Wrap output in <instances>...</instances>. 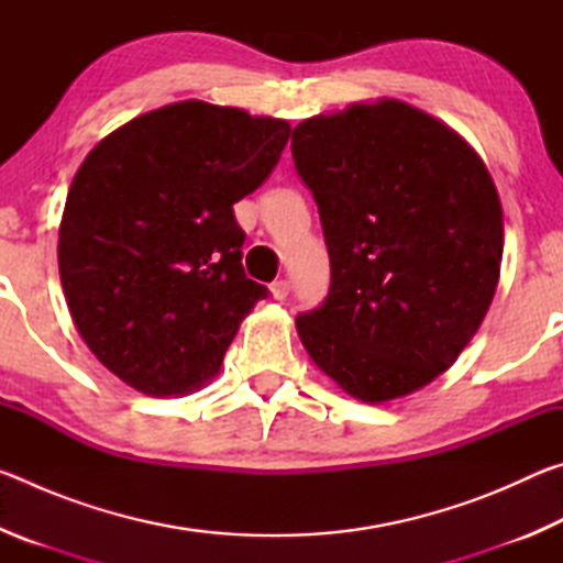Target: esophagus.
Here are the masks:
<instances>
[{
    "label": "esophagus",
    "mask_w": 563,
    "mask_h": 563,
    "mask_svg": "<svg viewBox=\"0 0 563 563\" xmlns=\"http://www.w3.org/2000/svg\"><path fill=\"white\" fill-rule=\"evenodd\" d=\"M271 292H273L275 300H285V298H288V292H290V280H285V278L273 280L271 283Z\"/></svg>",
    "instance_id": "obj_1"
}]
</instances>
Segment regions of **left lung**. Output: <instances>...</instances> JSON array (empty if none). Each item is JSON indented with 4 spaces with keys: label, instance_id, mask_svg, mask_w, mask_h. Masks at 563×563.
I'll return each instance as SVG.
<instances>
[{
    "label": "left lung",
    "instance_id": "obj_1",
    "mask_svg": "<svg viewBox=\"0 0 563 563\" xmlns=\"http://www.w3.org/2000/svg\"><path fill=\"white\" fill-rule=\"evenodd\" d=\"M290 151L330 253L328 300L295 320L302 347L362 402L417 393L454 365L497 292L504 218L487 166L397 99L305 119Z\"/></svg>",
    "mask_w": 563,
    "mask_h": 563
}]
</instances>
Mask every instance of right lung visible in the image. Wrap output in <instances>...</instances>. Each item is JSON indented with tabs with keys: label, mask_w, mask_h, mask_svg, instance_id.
I'll return each instance as SVG.
<instances>
[{
	"label": "right lung",
	"mask_w": 563,
	"mask_h": 563,
	"mask_svg": "<svg viewBox=\"0 0 563 563\" xmlns=\"http://www.w3.org/2000/svg\"><path fill=\"white\" fill-rule=\"evenodd\" d=\"M290 123L188 99L123 123L76 170L59 278L81 340L151 397L218 375L268 288L243 271L233 203L278 164Z\"/></svg>",
	"instance_id": "add662e5"
}]
</instances>
